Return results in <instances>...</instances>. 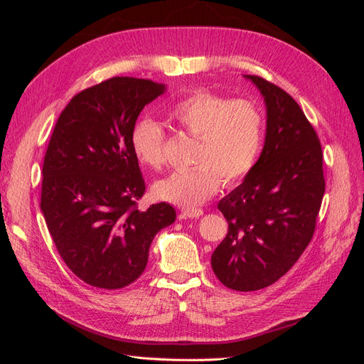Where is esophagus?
I'll return each mask as SVG.
<instances>
[{
    "mask_svg": "<svg viewBox=\"0 0 364 364\" xmlns=\"http://www.w3.org/2000/svg\"><path fill=\"white\" fill-rule=\"evenodd\" d=\"M181 215H182V218H199V217L203 215V209H200V208L182 209Z\"/></svg>",
    "mask_w": 364,
    "mask_h": 364,
    "instance_id": "obj_1",
    "label": "esophagus"
}]
</instances>
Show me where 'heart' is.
<instances>
[{
	"mask_svg": "<svg viewBox=\"0 0 364 364\" xmlns=\"http://www.w3.org/2000/svg\"><path fill=\"white\" fill-rule=\"evenodd\" d=\"M168 117L197 138V165L153 183L155 199L193 208L206 202L218 190L222 178L232 183L255 167L264 142V115L253 102L194 91L181 98L170 109ZM130 144L141 165L151 170L162 167L165 134L155 119H138L132 129Z\"/></svg>",
	"mask_w": 364,
	"mask_h": 364,
	"instance_id": "heart-1",
	"label": "heart"
}]
</instances>
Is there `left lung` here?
Returning <instances> with one entry per match:
<instances>
[{"instance_id":"left-lung-1","label":"left lung","mask_w":364,"mask_h":364,"mask_svg":"<svg viewBox=\"0 0 364 364\" xmlns=\"http://www.w3.org/2000/svg\"><path fill=\"white\" fill-rule=\"evenodd\" d=\"M266 105L261 155L218 202L228 235L211 257L215 277L237 291L269 287L310 243L325 193L322 147L293 98L258 75H243Z\"/></svg>"}]
</instances>
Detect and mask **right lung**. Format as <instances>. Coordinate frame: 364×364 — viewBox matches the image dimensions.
I'll use <instances>...</instances> for the list:
<instances>
[{
	"instance_id": "1",
	"label": "right lung",
	"mask_w": 364,
	"mask_h": 364,
	"mask_svg": "<svg viewBox=\"0 0 364 364\" xmlns=\"http://www.w3.org/2000/svg\"><path fill=\"white\" fill-rule=\"evenodd\" d=\"M164 83L114 77L82 91L63 109L43 158L41 209L62 259L92 287L123 289L141 277L170 203L139 211L146 191L130 134Z\"/></svg>"
}]
</instances>
